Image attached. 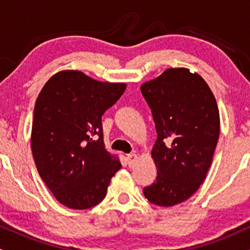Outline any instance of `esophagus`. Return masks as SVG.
Returning a JSON list of instances; mask_svg holds the SVG:
<instances>
[{
	"instance_id": "esophagus-1",
	"label": "esophagus",
	"mask_w": 250,
	"mask_h": 250,
	"mask_svg": "<svg viewBox=\"0 0 250 250\" xmlns=\"http://www.w3.org/2000/svg\"><path fill=\"white\" fill-rule=\"evenodd\" d=\"M136 158H137L136 154H129V155H127V159H128V164H129V167H131V165L134 164L135 159H136Z\"/></svg>"
}]
</instances>
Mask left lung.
I'll return each instance as SVG.
<instances>
[{
    "label": "left lung",
    "instance_id": "1",
    "mask_svg": "<svg viewBox=\"0 0 250 250\" xmlns=\"http://www.w3.org/2000/svg\"><path fill=\"white\" fill-rule=\"evenodd\" d=\"M141 92L157 131L151 151L157 177L143 193L155 205L174 206L206 178L220 133L218 104L206 81L183 67L167 68Z\"/></svg>",
    "mask_w": 250,
    "mask_h": 250
}]
</instances>
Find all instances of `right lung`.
Here are the masks:
<instances>
[{"instance_id": "obj_1", "label": "right lung", "mask_w": 250, "mask_h": 250, "mask_svg": "<svg viewBox=\"0 0 250 250\" xmlns=\"http://www.w3.org/2000/svg\"><path fill=\"white\" fill-rule=\"evenodd\" d=\"M80 71H60L35 104L31 149L38 173L60 204L87 209L106 197L120 159L104 149L101 117L125 91Z\"/></svg>"}]
</instances>
